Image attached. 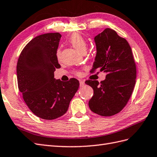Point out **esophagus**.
<instances>
[{
  "mask_svg": "<svg viewBox=\"0 0 157 157\" xmlns=\"http://www.w3.org/2000/svg\"><path fill=\"white\" fill-rule=\"evenodd\" d=\"M79 84H80V87H83L84 85H85V82L83 80H79Z\"/></svg>",
  "mask_w": 157,
  "mask_h": 157,
  "instance_id": "esophagus-1",
  "label": "esophagus"
}]
</instances>
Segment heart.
Listing matches in <instances>:
<instances>
[{
    "instance_id": "1",
    "label": "heart",
    "mask_w": 157,
    "mask_h": 157,
    "mask_svg": "<svg viewBox=\"0 0 157 157\" xmlns=\"http://www.w3.org/2000/svg\"><path fill=\"white\" fill-rule=\"evenodd\" d=\"M70 42L71 44V45L75 49L77 50L78 52H86L87 47V44L86 40L84 39L83 37H82L81 35L79 34H74L71 36V37L70 40ZM60 54V50L59 49L57 51V56L59 57Z\"/></svg>"
}]
</instances>
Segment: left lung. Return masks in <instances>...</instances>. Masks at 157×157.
<instances>
[{"label":"left lung","mask_w":157,"mask_h":157,"mask_svg":"<svg viewBox=\"0 0 157 157\" xmlns=\"http://www.w3.org/2000/svg\"><path fill=\"white\" fill-rule=\"evenodd\" d=\"M96 56L91 71L99 69L106 73L105 79L87 80L94 90L89 101L90 109L101 116L118 113L127 105L134 89L136 65L127 40L113 30L106 29L94 38Z\"/></svg>","instance_id":"8db88e82"}]
</instances>
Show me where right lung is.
Masks as SVG:
<instances>
[{"instance_id": "1", "label": "right lung", "mask_w": 157, "mask_h": 157, "mask_svg": "<svg viewBox=\"0 0 157 157\" xmlns=\"http://www.w3.org/2000/svg\"><path fill=\"white\" fill-rule=\"evenodd\" d=\"M62 35L58 33L38 36L24 48L18 60V86L24 100L37 117L52 120L66 113L79 82L71 78L63 82L54 78L59 68L57 50Z\"/></svg>"}]
</instances>
